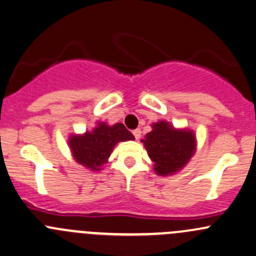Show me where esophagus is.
Returning a JSON list of instances; mask_svg holds the SVG:
<instances>
[{
	"mask_svg": "<svg viewBox=\"0 0 256 256\" xmlns=\"http://www.w3.org/2000/svg\"><path fill=\"white\" fill-rule=\"evenodd\" d=\"M132 134H134V136H135L136 140H138L140 137H141V130H140V128H136V130H134Z\"/></svg>",
	"mask_w": 256,
	"mask_h": 256,
	"instance_id": "34e87169",
	"label": "esophagus"
}]
</instances>
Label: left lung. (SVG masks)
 <instances>
[{
	"label": "left lung",
	"mask_w": 256,
	"mask_h": 256,
	"mask_svg": "<svg viewBox=\"0 0 256 256\" xmlns=\"http://www.w3.org/2000/svg\"><path fill=\"white\" fill-rule=\"evenodd\" d=\"M142 142L160 176L176 173L195 152V136L192 131L176 130L166 121L153 124V130Z\"/></svg>",
	"instance_id": "left-lung-1"
}]
</instances>
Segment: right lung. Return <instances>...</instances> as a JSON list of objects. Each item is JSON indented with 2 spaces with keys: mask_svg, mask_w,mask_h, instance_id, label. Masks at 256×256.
Returning a JSON list of instances; mask_svg holds the SVG:
<instances>
[{
  "mask_svg": "<svg viewBox=\"0 0 256 256\" xmlns=\"http://www.w3.org/2000/svg\"><path fill=\"white\" fill-rule=\"evenodd\" d=\"M128 140H135V137L122 124L108 126L106 124L99 122L92 132L70 137L68 142L77 162L92 170H99L106 163L115 144Z\"/></svg>",
  "mask_w": 256,
  "mask_h": 256,
  "instance_id": "1",
  "label": "right lung"
}]
</instances>
